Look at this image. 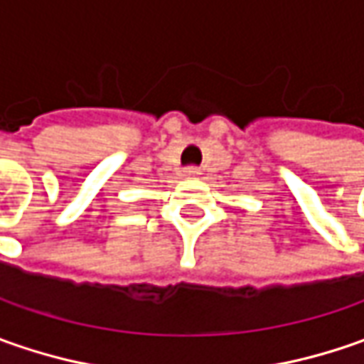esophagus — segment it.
Instances as JSON below:
<instances>
[{
  "instance_id": "34e87169",
  "label": "esophagus",
  "mask_w": 364,
  "mask_h": 364,
  "mask_svg": "<svg viewBox=\"0 0 364 364\" xmlns=\"http://www.w3.org/2000/svg\"><path fill=\"white\" fill-rule=\"evenodd\" d=\"M184 176H186V178H198V176H200V168H194V166H190V168H186V170H184Z\"/></svg>"
}]
</instances>
